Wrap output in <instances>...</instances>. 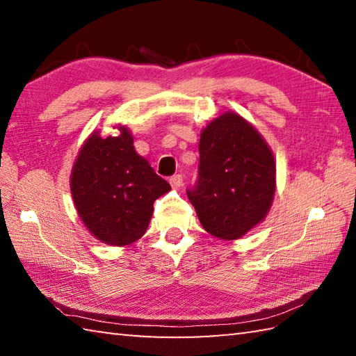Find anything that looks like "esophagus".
<instances>
[{"mask_svg":"<svg viewBox=\"0 0 356 356\" xmlns=\"http://www.w3.org/2000/svg\"><path fill=\"white\" fill-rule=\"evenodd\" d=\"M182 180H184L182 174H174L172 177H170V184L172 188H180V186H182Z\"/></svg>","mask_w":356,"mask_h":356,"instance_id":"obj_1","label":"esophagus"}]
</instances>
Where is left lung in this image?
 Instances as JSON below:
<instances>
[{"instance_id": "left-lung-1", "label": "left lung", "mask_w": 356, "mask_h": 356, "mask_svg": "<svg viewBox=\"0 0 356 356\" xmlns=\"http://www.w3.org/2000/svg\"><path fill=\"white\" fill-rule=\"evenodd\" d=\"M276 190V163L262 135L227 111L201 131L200 177L186 190L202 227L237 240L264 221Z\"/></svg>"}]
</instances>
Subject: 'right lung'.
Instances as JSON below:
<instances>
[{
  "label": "right lung",
  "mask_w": 356,
  "mask_h": 356,
  "mask_svg": "<svg viewBox=\"0 0 356 356\" xmlns=\"http://www.w3.org/2000/svg\"><path fill=\"white\" fill-rule=\"evenodd\" d=\"M171 190L146 159L136 154L125 125L118 136L88 138L70 174V191L83 225L111 246H125L144 236L154 201Z\"/></svg>",
  "instance_id": "1"
}]
</instances>
